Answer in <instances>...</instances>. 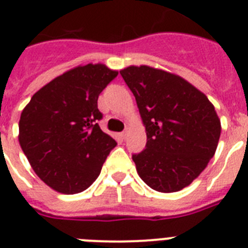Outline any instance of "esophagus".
<instances>
[{"instance_id": "esophagus-1", "label": "esophagus", "mask_w": 248, "mask_h": 248, "mask_svg": "<svg viewBox=\"0 0 248 248\" xmlns=\"http://www.w3.org/2000/svg\"><path fill=\"white\" fill-rule=\"evenodd\" d=\"M126 135H128V130H124V132H123L122 134H120V137H122V139H125Z\"/></svg>"}]
</instances>
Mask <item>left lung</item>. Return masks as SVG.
Wrapping results in <instances>:
<instances>
[{
    "label": "left lung",
    "instance_id": "left-lung-1",
    "mask_svg": "<svg viewBox=\"0 0 248 248\" xmlns=\"http://www.w3.org/2000/svg\"><path fill=\"white\" fill-rule=\"evenodd\" d=\"M120 75L135 96L147 130L144 150L132 155L139 177L163 193L183 189L217 149L221 122L215 107L181 76L163 70L129 66Z\"/></svg>",
    "mask_w": 248,
    "mask_h": 248
}]
</instances>
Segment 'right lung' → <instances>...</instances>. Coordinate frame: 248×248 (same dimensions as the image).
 Instances as JSON below:
<instances>
[{"label":"right lung","mask_w":248,"mask_h":248,"mask_svg":"<svg viewBox=\"0 0 248 248\" xmlns=\"http://www.w3.org/2000/svg\"><path fill=\"white\" fill-rule=\"evenodd\" d=\"M116 76L101 63L78 66L40 89L22 110L20 145L52 189L80 193L100 174L116 141L99 126L98 98Z\"/></svg>","instance_id":"add662e5"}]
</instances>
